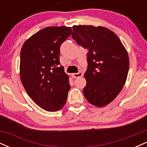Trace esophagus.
I'll use <instances>...</instances> for the list:
<instances>
[{
	"label": "esophagus",
	"instance_id": "1",
	"mask_svg": "<svg viewBox=\"0 0 147 147\" xmlns=\"http://www.w3.org/2000/svg\"><path fill=\"white\" fill-rule=\"evenodd\" d=\"M72 76L74 77V78H79V77H81L83 76V73H82V72H79L78 73L72 74Z\"/></svg>",
	"mask_w": 147,
	"mask_h": 147
}]
</instances>
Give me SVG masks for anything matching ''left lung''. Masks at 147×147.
Segmentation results:
<instances>
[{
  "label": "left lung",
  "mask_w": 147,
  "mask_h": 147,
  "mask_svg": "<svg viewBox=\"0 0 147 147\" xmlns=\"http://www.w3.org/2000/svg\"><path fill=\"white\" fill-rule=\"evenodd\" d=\"M72 28V38L88 50L84 97L92 105L105 106L116 98L126 83L128 52L119 37L108 28L83 25Z\"/></svg>",
  "instance_id": "1"
}]
</instances>
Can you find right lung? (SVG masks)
<instances>
[{
    "mask_svg": "<svg viewBox=\"0 0 147 147\" xmlns=\"http://www.w3.org/2000/svg\"><path fill=\"white\" fill-rule=\"evenodd\" d=\"M66 26L47 27L23 43L20 57V78L27 93L38 106L57 111L66 102L69 77L60 65V46L71 34Z\"/></svg>",
    "mask_w": 147,
    "mask_h": 147,
    "instance_id": "add662e5",
    "label": "right lung"
}]
</instances>
